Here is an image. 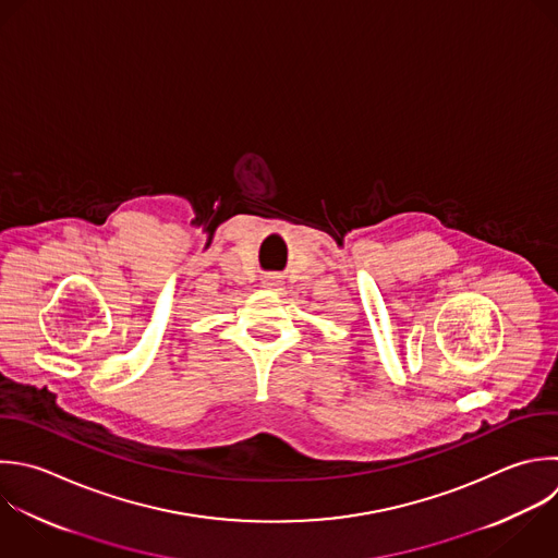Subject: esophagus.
Instances as JSON below:
<instances>
[{
	"instance_id": "esophagus-1",
	"label": "esophagus",
	"mask_w": 558,
	"mask_h": 558,
	"mask_svg": "<svg viewBox=\"0 0 558 558\" xmlns=\"http://www.w3.org/2000/svg\"><path fill=\"white\" fill-rule=\"evenodd\" d=\"M262 286L268 288V290H281L283 288V281L279 277H264L262 279Z\"/></svg>"
}]
</instances>
